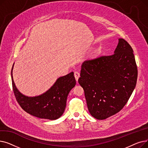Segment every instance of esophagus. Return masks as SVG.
Returning a JSON list of instances; mask_svg holds the SVG:
<instances>
[{"instance_id":"34e87169","label":"esophagus","mask_w":148,"mask_h":148,"mask_svg":"<svg viewBox=\"0 0 148 148\" xmlns=\"http://www.w3.org/2000/svg\"><path fill=\"white\" fill-rule=\"evenodd\" d=\"M74 77H75V79L76 80V81H78L79 78L80 77V73L77 71H75L74 73Z\"/></svg>"}]
</instances>
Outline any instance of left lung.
I'll return each mask as SVG.
<instances>
[{
    "label": "left lung",
    "mask_w": 148,
    "mask_h": 148,
    "mask_svg": "<svg viewBox=\"0 0 148 148\" xmlns=\"http://www.w3.org/2000/svg\"><path fill=\"white\" fill-rule=\"evenodd\" d=\"M137 75L133 50L122 38L112 55L85 60L78 81L93 117L103 120L121 111L136 87Z\"/></svg>",
    "instance_id": "1"
}]
</instances>
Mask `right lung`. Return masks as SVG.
<instances>
[{"mask_svg": "<svg viewBox=\"0 0 148 148\" xmlns=\"http://www.w3.org/2000/svg\"><path fill=\"white\" fill-rule=\"evenodd\" d=\"M13 66L11 70L13 92L23 109L39 118L55 120L60 118L65 109L69 92L76 84L74 73L59 77L44 94L35 97H28L21 94L15 86L12 77Z\"/></svg>", "mask_w": 148, "mask_h": 148, "instance_id": "add662e5", "label": "right lung"}]
</instances>
